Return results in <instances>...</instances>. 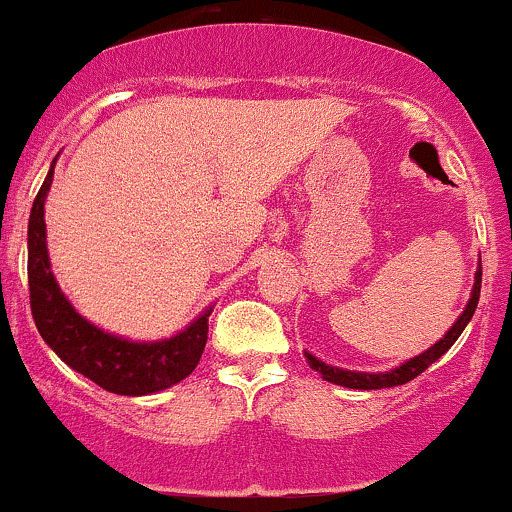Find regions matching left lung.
<instances>
[{
  "label": "left lung",
  "instance_id": "left-lung-1",
  "mask_svg": "<svg viewBox=\"0 0 512 512\" xmlns=\"http://www.w3.org/2000/svg\"><path fill=\"white\" fill-rule=\"evenodd\" d=\"M479 291H482V257H479V262H477V272H474V286H472L470 300H467L463 315L455 319V324L446 331V334H443V338H439V341L434 343L432 348H427L420 355L410 357V360H405L400 367L389 369V372H353V369L326 365V362H322L319 357H315V355L307 353V350H305L307 365L315 369V372L322 374L324 381H331V384H336V386H346V389L374 391V389H391V386L408 384L410 379L420 377V374L429 365H434V362L439 360V357L446 353V350L451 348L455 341H458V336L463 334L465 326L470 324L474 310H477Z\"/></svg>",
  "mask_w": 512,
  "mask_h": 512
}]
</instances>
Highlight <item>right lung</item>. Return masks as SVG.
I'll list each match as a JSON object with an SVG mask.
<instances>
[{
  "label": "right lung",
  "mask_w": 512,
  "mask_h": 512,
  "mask_svg": "<svg viewBox=\"0 0 512 512\" xmlns=\"http://www.w3.org/2000/svg\"><path fill=\"white\" fill-rule=\"evenodd\" d=\"M54 159L28 219L30 310L42 341L104 391L119 396H150L188 377L207 343L212 305L178 334L162 341H131L85 319L66 298L52 274L47 250L45 202L52 188Z\"/></svg>",
  "instance_id": "1"
}]
</instances>
